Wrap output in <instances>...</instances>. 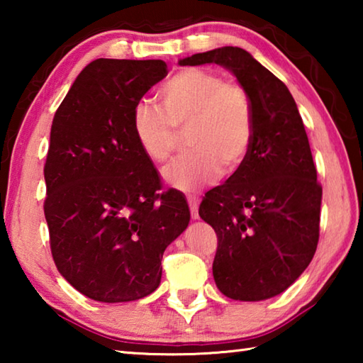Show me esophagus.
<instances>
[{"mask_svg": "<svg viewBox=\"0 0 363 363\" xmlns=\"http://www.w3.org/2000/svg\"><path fill=\"white\" fill-rule=\"evenodd\" d=\"M187 203L190 206V216L192 219H199V199H195V196H189L187 199Z\"/></svg>", "mask_w": 363, "mask_h": 363, "instance_id": "obj_1", "label": "esophagus"}]
</instances>
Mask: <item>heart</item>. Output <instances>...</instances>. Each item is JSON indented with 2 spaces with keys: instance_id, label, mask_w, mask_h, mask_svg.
<instances>
[{
  "instance_id": "heart-1",
  "label": "heart",
  "mask_w": 363,
  "mask_h": 363,
  "mask_svg": "<svg viewBox=\"0 0 363 363\" xmlns=\"http://www.w3.org/2000/svg\"><path fill=\"white\" fill-rule=\"evenodd\" d=\"M163 108L139 101L133 108V133L152 163H167L189 131L192 152L164 171L174 189L199 192L220 171L232 173L247 158L255 123L251 99L240 83L218 72L184 69L160 91Z\"/></svg>"
}]
</instances>
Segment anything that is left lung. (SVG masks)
I'll return each mask as SVG.
<instances>
[{"label":"left lung","instance_id":"left-lung-1","mask_svg":"<svg viewBox=\"0 0 363 363\" xmlns=\"http://www.w3.org/2000/svg\"><path fill=\"white\" fill-rule=\"evenodd\" d=\"M179 64L223 65L253 107L247 158L223 186L205 194L199 210L218 235L214 281L235 301L277 296L309 266L320 229L322 187L296 102L242 48L199 52Z\"/></svg>","mask_w":363,"mask_h":363}]
</instances>
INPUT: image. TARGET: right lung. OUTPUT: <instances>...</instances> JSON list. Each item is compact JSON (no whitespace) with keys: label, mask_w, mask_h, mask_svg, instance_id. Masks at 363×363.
<instances>
[{"label":"right lung","mask_w":363,"mask_h":363,"mask_svg":"<svg viewBox=\"0 0 363 363\" xmlns=\"http://www.w3.org/2000/svg\"><path fill=\"white\" fill-rule=\"evenodd\" d=\"M163 60L96 59L54 115L45 216L60 275L84 296L126 303L153 293L162 257L186 230L187 201L158 192L133 133V108L168 75Z\"/></svg>","instance_id":"add662e5"}]
</instances>
